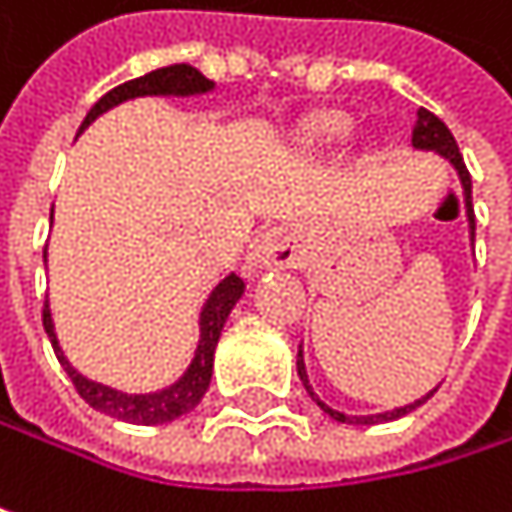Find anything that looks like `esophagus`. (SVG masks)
Wrapping results in <instances>:
<instances>
[{
  "instance_id": "34e87169",
  "label": "esophagus",
  "mask_w": 512,
  "mask_h": 512,
  "mask_svg": "<svg viewBox=\"0 0 512 512\" xmlns=\"http://www.w3.org/2000/svg\"><path fill=\"white\" fill-rule=\"evenodd\" d=\"M296 257H299V246H296V234L290 228H266L252 240L246 263H249V269L293 266Z\"/></svg>"
}]
</instances>
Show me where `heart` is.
I'll return each instance as SVG.
<instances>
[{
	"label": "heart",
	"instance_id": "obj_1",
	"mask_svg": "<svg viewBox=\"0 0 512 512\" xmlns=\"http://www.w3.org/2000/svg\"><path fill=\"white\" fill-rule=\"evenodd\" d=\"M347 130H350V121L347 118H341V115H323V118H317V121L308 124V139L317 142V145H329V142L344 139Z\"/></svg>",
	"mask_w": 512,
	"mask_h": 512
}]
</instances>
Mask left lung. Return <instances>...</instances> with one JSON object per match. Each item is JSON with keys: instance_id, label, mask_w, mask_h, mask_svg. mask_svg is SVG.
<instances>
[{"instance_id": "left-lung-1", "label": "left lung", "mask_w": 512, "mask_h": 512, "mask_svg": "<svg viewBox=\"0 0 512 512\" xmlns=\"http://www.w3.org/2000/svg\"><path fill=\"white\" fill-rule=\"evenodd\" d=\"M412 145L415 148H421V151H436V154H442L454 168H457V174H460L462 180V189H465V213H468V228H471V240H474V210H471V174H468V168H465V162H462L460 148H457V139L451 136V130L445 127V121L442 118H436L433 112H427V109H418V121H415V130H412ZM296 370H299V379H302V385H305V391L311 394V400L323 409V412H329L335 421H341V424H379V421H394V418H400V415H406V412H412V409H418L421 403H427L430 397H433V391L427 394V397H421V400H415V403H409V406H400V409H394V412H382V415H344V412H335V409H329L314 391H311V385H308V373H305V358H302V347H299V356H296Z\"/></svg>"}]
</instances>
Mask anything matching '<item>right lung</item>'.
<instances>
[{"instance_id": "right-lung-1", "label": "right lung", "mask_w": 512, "mask_h": 512, "mask_svg": "<svg viewBox=\"0 0 512 512\" xmlns=\"http://www.w3.org/2000/svg\"><path fill=\"white\" fill-rule=\"evenodd\" d=\"M213 82L198 73L192 64H168V67H159V70H151L139 79H130L112 91H106L94 106L91 112L85 115L82 121V130L97 118L103 115L106 109L124 103V100H133V97H145V94H204L210 91ZM243 278L240 275H228L207 299L204 311H201V341H198V350H195V358L189 364V370L165 391H156V394H124V391H115L109 385H100V382H91L85 379L82 373H76L70 367V361L64 358L61 347H58V338L52 332V317H50V305H44V329L50 335L52 350L61 361V367L67 370L73 388L79 391V397L103 412V415H112L118 421H127V424H165V421H174L186 412H192L204 391L210 388V376H213V353H216V344H219V335H222V326L231 314V308L237 305V299L243 296Z\"/></svg>"}]
</instances>
